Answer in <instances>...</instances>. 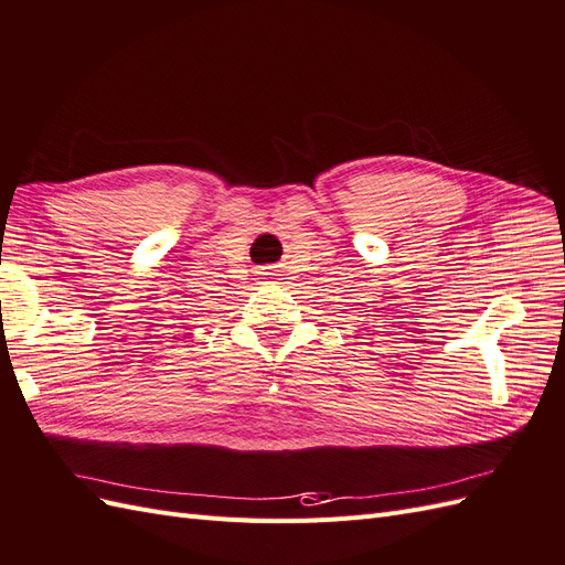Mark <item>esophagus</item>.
I'll return each mask as SVG.
<instances>
[{
  "mask_svg": "<svg viewBox=\"0 0 565 565\" xmlns=\"http://www.w3.org/2000/svg\"><path fill=\"white\" fill-rule=\"evenodd\" d=\"M262 276H270V273H262Z\"/></svg>",
  "mask_w": 565,
  "mask_h": 565,
  "instance_id": "obj_1",
  "label": "esophagus"
}]
</instances>
